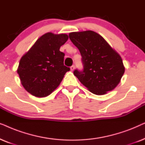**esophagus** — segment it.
Listing matches in <instances>:
<instances>
[{"label":"esophagus","mask_w":145,"mask_h":145,"mask_svg":"<svg viewBox=\"0 0 145 145\" xmlns=\"http://www.w3.org/2000/svg\"><path fill=\"white\" fill-rule=\"evenodd\" d=\"M74 68H75V67L74 66V65H72V66H71V67H70L71 71H73L74 70Z\"/></svg>","instance_id":"esophagus-1"}]
</instances>
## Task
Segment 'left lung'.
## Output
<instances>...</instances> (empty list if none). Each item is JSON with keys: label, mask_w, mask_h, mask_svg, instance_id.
Instances as JSON below:
<instances>
[{"label": "left lung", "mask_w": 145, "mask_h": 145, "mask_svg": "<svg viewBox=\"0 0 145 145\" xmlns=\"http://www.w3.org/2000/svg\"><path fill=\"white\" fill-rule=\"evenodd\" d=\"M69 35L80 51L84 65L82 71H74V76L96 95H104L114 90L125 72L120 54L95 31H75Z\"/></svg>", "instance_id": "left-lung-1"}]
</instances>
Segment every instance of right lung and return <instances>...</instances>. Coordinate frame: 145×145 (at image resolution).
I'll use <instances>...</instances> for the list:
<instances>
[{
  "label": "right lung",
  "instance_id": "1",
  "mask_svg": "<svg viewBox=\"0 0 145 145\" xmlns=\"http://www.w3.org/2000/svg\"><path fill=\"white\" fill-rule=\"evenodd\" d=\"M68 39L66 33L47 32L21 57L17 72L27 92L43 98L59 86L65 73L70 71L63 63L65 54L59 51Z\"/></svg>",
  "mask_w": 145,
  "mask_h": 145
}]
</instances>
